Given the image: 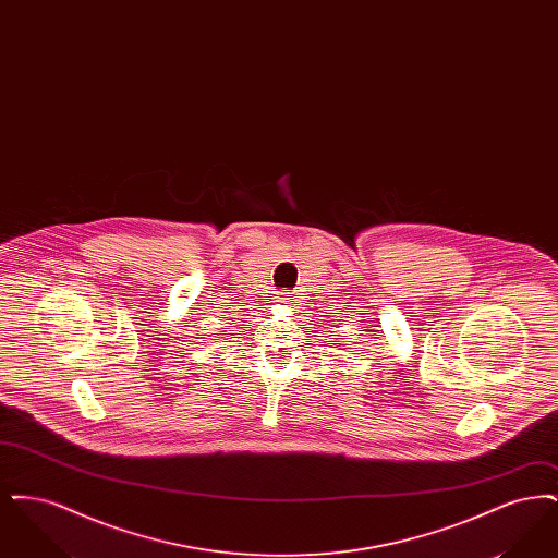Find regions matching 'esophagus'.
I'll return each mask as SVG.
<instances>
[{
  "mask_svg": "<svg viewBox=\"0 0 558 558\" xmlns=\"http://www.w3.org/2000/svg\"><path fill=\"white\" fill-rule=\"evenodd\" d=\"M292 299H294L292 294H282L278 301H280V303H292Z\"/></svg>",
  "mask_w": 558,
  "mask_h": 558,
  "instance_id": "34e87169",
  "label": "esophagus"
}]
</instances>
